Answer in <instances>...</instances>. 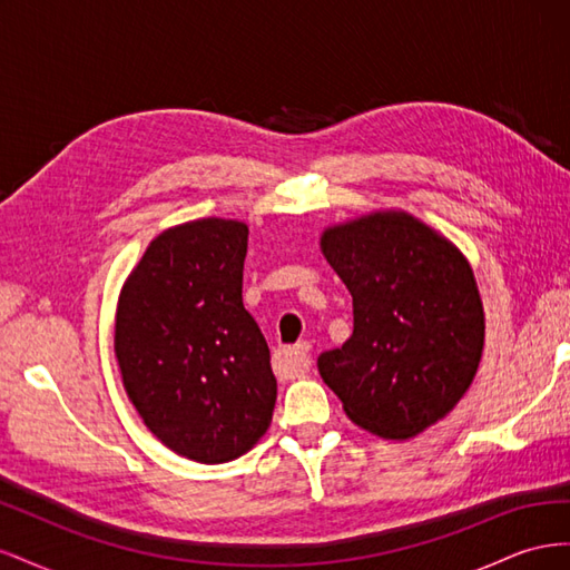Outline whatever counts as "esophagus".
Here are the masks:
<instances>
[{
	"instance_id": "34e87169",
	"label": "esophagus",
	"mask_w": 570,
	"mask_h": 570,
	"mask_svg": "<svg viewBox=\"0 0 570 570\" xmlns=\"http://www.w3.org/2000/svg\"><path fill=\"white\" fill-rule=\"evenodd\" d=\"M283 361L285 368L289 371V377H295L308 368V344L299 342L295 347L283 350Z\"/></svg>"
}]
</instances>
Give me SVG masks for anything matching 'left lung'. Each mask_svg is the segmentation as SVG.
Wrapping results in <instances>:
<instances>
[{"label": "left lung", "mask_w": 570, "mask_h": 570, "mask_svg": "<svg viewBox=\"0 0 570 570\" xmlns=\"http://www.w3.org/2000/svg\"><path fill=\"white\" fill-rule=\"evenodd\" d=\"M321 252L354 306V333L318 356L321 377L358 428L416 438L478 373L485 312L469 258L402 209L327 226Z\"/></svg>", "instance_id": "1"}]
</instances>
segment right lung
Returning a JSON list of instances; mask_svg holds the SVG:
<instances>
[{
  "instance_id": "right-lung-1",
  "label": "right lung",
  "mask_w": 570,
  "mask_h": 570,
  "mask_svg": "<svg viewBox=\"0 0 570 570\" xmlns=\"http://www.w3.org/2000/svg\"><path fill=\"white\" fill-rule=\"evenodd\" d=\"M249 228L197 218L157 235L120 287L114 352L130 404L170 452L226 463L266 435L278 383L243 304Z\"/></svg>"
}]
</instances>
